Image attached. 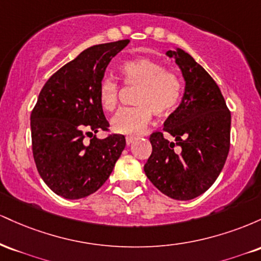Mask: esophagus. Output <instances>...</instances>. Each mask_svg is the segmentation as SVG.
<instances>
[{
	"label": "esophagus",
	"mask_w": 261,
	"mask_h": 261,
	"mask_svg": "<svg viewBox=\"0 0 261 261\" xmlns=\"http://www.w3.org/2000/svg\"><path fill=\"white\" fill-rule=\"evenodd\" d=\"M134 141H135L134 137H126V145L130 146L131 143H134Z\"/></svg>",
	"instance_id": "1"
}]
</instances>
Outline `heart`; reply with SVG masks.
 Here are the masks:
<instances>
[{
    "label": "heart",
    "mask_w": 261,
    "mask_h": 261,
    "mask_svg": "<svg viewBox=\"0 0 261 261\" xmlns=\"http://www.w3.org/2000/svg\"><path fill=\"white\" fill-rule=\"evenodd\" d=\"M124 83L137 87L134 104L136 107L122 109L112 120L114 133L125 136L142 134L152 119L167 116L174 112L181 97V83L174 73L164 71L163 66L149 59H136L120 66ZM119 86L106 77L98 86V99L106 112H114L118 107Z\"/></svg>",
    "instance_id": "b5f03b06"
}]
</instances>
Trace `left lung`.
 I'll return each mask as SVG.
<instances>
[{"label": "left lung", "mask_w": 261, "mask_h": 261, "mask_svg": "<svg viewBox=\"0 0 261 261\" xmlns=\"http://www.w3.org/2000/svg\"><path fill=\"white\" fill-rule=\"evenodd\" d=\"M166 55L180 68L184 94L164 121L163 131L174 141L152 134V153L143 169L161 193L187 201L205 193L226 163L230 113L217 83L188 53L176 47Z\"/></svg>", "instance_id": "obj_1"}]
</instances>
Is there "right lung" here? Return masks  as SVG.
I'll list each match as a JSON object with an SVG mask.
<instances>
[{"mask_svg": "<svg viewBox=\"0 0 261 261\" xmlns=\"http://www.w3.org/2000/svg\"><path fill=\"white\" fill-rule=\"evenodd\" d=\"M130 40L88 47L45 83L31 115L37 169L56 195L77 200L95 193L112 174L126 141L122 135L98 139L106 119L98 86L118 53ZM93 139L84 142L85 135Z\"/></svg>", "mask_w": 261, "mask_h": 261, "instance_id": "right-lung-1", "label": "right lung"}]
</instances>
